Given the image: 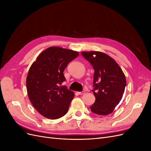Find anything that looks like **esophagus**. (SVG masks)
<instances>
[{
  "instance_id": "34e87169",
  "label": "esophagus",
  "mask_w": 151,
  "mask_h": 151,
  "mask_svg": "<svg viewBox=\"0 0 151 151\" xmlns=\"http://www.w3.org/2000/svg\"><path fill=\"white\" fill-rule=\"evenodd\" d=\"M84 93H85V91H81V92H77V93H78V94H80V95L83 94Z\"/></svg>"
}]
</instances>
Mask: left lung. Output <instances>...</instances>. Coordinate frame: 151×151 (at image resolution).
I'll return each mask as SVG.
<instances>
[{"instance_id":"obj_1","label":"left lung","mask_w":151,"mask_h":151,"mask_svg":"<svg viewBox=\"0 0 151 151\" xmlns=\"http://www.w3.org/2000/svg\"><path fill=\"white\" fill-rule=\"evenodd\" d=\"M81 54L94 70L92 91L96 100L91 110L99 115L111 114L122 99L127 85L125 76L118 63L108 55L100 52Z\"/></svg>"}]
</instances>
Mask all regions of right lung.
<instances>
[{"label":"right lung","mask_w":151,"mask_h":151,"mask_svg":"<svg viewBox=\"0 0 151 151\" xmlns=\"http://www.w3.org/2000/svg\"><path fill=\"white\" fill-rule=\"evenodd\" d=\"M79 55L77 52L60 47H50L40 53L31 65L26 88L32 104L41 115L55 120L67 113L74 93L66 86L63 71Z\"/></svg>","instance_id":"1"}]
</instances>
